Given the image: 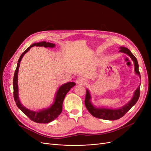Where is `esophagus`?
<instances>
[{
    "mask_svg": "<svg viewBox=\"0 0 151 151\" xmlns=\"http://www.w3.org/2000/svg\"><path fill=\"white\" fill-rule=\"evenodd\" d=\"M76 83L78 84H84L85 83H86V80L85 78H83V77H78L77 79H76Z\"/></svg>",
    "mask_w": 151,
    "mask_h": 151,
    "instance_id": "34e87169",
    "label": "esophagus"
}]
</instances>
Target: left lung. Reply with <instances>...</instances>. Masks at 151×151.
I'll use <instances>...</instances> for the list:
<instances>
[{
	"label": "left lung",
	"mask_w": 151,
	"mask_h": 151,
	"mask_svg": "<svg viewBox=\"0 0 151 151\" xmlns=\"http://www.w3.org/2000/svg\"><path fill=\"white\" fill-rule=\"evenodd\" d=\"M120 52H124L127 54L132 59V60L134 62V71L136 74L138 75L141 79L140 73L138 69V63L137 58L134 56V55L131 52V51L127 47H120ZM140 95V85H139L138 88L134 91L133 96L131 100L127 103L124 106L117 108V109H109L106 108H96L94 106L91 101V96L89 91L86 89V94L85 98V106L86 108L88 109L89 112L94 117L102 119L105 120L109 121H114L117 120L124 116L132 108V107L136 104V103L138 100Z\"/></svg>",
	"instance_id": "8db88e82"
}]
</instances>
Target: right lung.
Returning <instances> with one entry per match:
<instances>
[{"label":"right lung","instance_id":"right-lung-1","mask_svg":"<svg viewBox=\"0 0 151 151\" xmlns=\"http://www.w3.org/2000/svg\"><path fill=\"white\" fill-rule=\"evenodd\" d=\"M55 44L51 43L46 42H42L39 43H35L30 45L28 48L24 51L22 54L21 55L20 58H19L18 62L17 63V68L15 70L14 78H13V95H14V100L16 102L18 108H19L24 113L30 120L37 122V123H42L46 124L49 123L55 119H56L61 113L62 110V104L63 100L66 96V94L70 91V89L73 88V86L76 85L74 82H68L67 83L63 84L61 86L59 87L56 94H55L54 101L51 106L47 109L40 110L38 111H34L30 110L23 106L21 103L20 102L19 98L18 96V70L19 67V63L24 54L29 51V50L33 46H43L45 47H54Z\"/></svg>","mask_w":151,"mask_h":151}]
</instances>
